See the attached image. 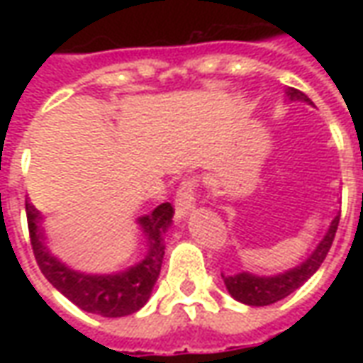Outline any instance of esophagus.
Here are the masks:
<instances>
[{
	"label": "esophagus",
	"mask_w": 363,
	"mask_h": 363,
	"mask_svg": "<svg viewBox=\"0 0 363 363\" xmlns=\"http://www.w3.org/2000/svg\"><path fill=\"white\" fill-rule=\"evenodd\" d=\"M198 182H200L198 177H189V179H184L181 182V186L177 190V196H174V212H177V218H184L194 208Z\"/></svg>",
	"instance_id": "obj_1"
}]
</instances>
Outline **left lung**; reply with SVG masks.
<instances>
[{"label":"left lung","instance_id":"8db88e82","mask_svg":"<svg viewBox=\"0 0 363 363\" xmlns=\"http://www.w3.org/2000/svg\"><path fill=\"white\" fill-rule=\"evenodd\" d=\"M289 99H301V101H309L305 93H301L299 89L288 91ZM338 221H340V216H336L330 228H328L327 235L323 237V241L317 245V249L311 252V257L307 260H303L299 267L291 268L288 272L278 274V276H268V278H262V276H252L249 272L233 274V276H223V281H225V288L231 296L235 297L237 301L247 305H255V307H262V305H270L280 301L284 297H288L289 294H294L297 288H301L305 281L311 278L313 274L319 270V267L323 264V260L327 257L330 245L335 241L336 229H338Z\"/></svg>","mask_w":363,"mask_h":363}]
</instances>
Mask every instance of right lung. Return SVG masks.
I'll use <instances>...</instances> for the list:
<instances>
[{
  "instance_id": "obj_1",
  "label": "right lung",
  "mask_w": 363,
  "mask_h": 363,
  "mask_svg": "<svg viewBox=\"0 0 363 363\" xmlns=\"http://www.w3.org/2000/svg\"><path fill=\"white\" fill-rule=\"evenodd\" d=\"M28 221V235L38 268L46 280L64 296L74 301L79 309L96 313L103 317H126L142 309L150 299L151 289L161 272V262L165 255V233L173 220V206L165 202L159 204L150 216L140 218V225L147 241L145 257L126 272L108 274V276H89L75 272L58 259H54L44 247L43 231L38 228V212L35 206L25 202Z\"/></svg>"
}]
</instances>
